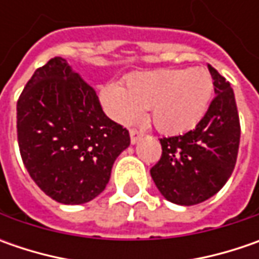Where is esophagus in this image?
Instances as JSON below:
<instances>
[{
  "label": "esophagus",
  "instance_id": "obj_1",
  "mask_svg": "<svg viewBox=\"0 0 259 259\" xmlns=\"http://www.w3.org/2000/svg\"><path fill=\"white\" fill-rule=\"evenodd\" d=\"M143 133H141V131H138V130H131V131H130V137H131V143H133V144H135V143H137V141H138V140H141V137H143Z\"/></svg>",
  "mask_w": 259,
  "mask_h": 259
}]
</instances>
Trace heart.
<instances>
[{
    "label": "heart",
    "mask_w": 259,
    "mask_h": 259,
    "mask_svg": "<svg viewBox=\"0 0 259 259\" xmlns=\"http://www.w3.org/2000/svg\"><path fill=\"white\" fill-rule=\"evenodd\" d=\"M212 94L213 80L203 67L158 69L130 75L124 88L106 83L99 99L105 112L119 124L138 121L148 108L157 130L180 134L202 121Z\"/></svg>",
    "instance_id": "b5f03b06"
}]
</instances>
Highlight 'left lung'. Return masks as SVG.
I'll return each mask as SVG.
<instances>
[{
	"mask_svg": "<svg viewBox=\"0 0 259 259\" xmlns=\"http://www.w3.org/2000/svg\"><path fill=\"white\" fill-rule=\"evenodd\" d=\"M216 96L202 121L183 135L161 138V157L150 170L168 202L202 203L216 194L234 171L241 140L239 115L231 83L207 65Z\"/></svg>",
	"mask_w": 259,
	"mask_h": 259,
	"instance_id": "1",
	"label": "left lung"
}]
</instances>
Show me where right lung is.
Segmentation results:
<instances>
[{
  "mask_svg": "<svg viewBox=\"0 0 259 259\" xmlns=\"http://www.w3.org/2000/svg\"><path fill=\"white\" fill-rule=\"evenodd\" d=\"M20 154L34 183L63 204L91 202L105 190L130 133L102 111L92 86L65 59H50L17 102Z\"/></svg>",
  "mask_w": 259,
  "mask_h": 259,
  "instance_id": "add662e5",
  "label": "right lung"
}]
</instances>
